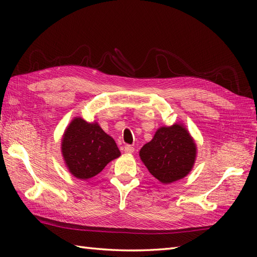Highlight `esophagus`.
<instances>
[{
    "mask_svg": "<svg viewBox=\"0 0 257 257\" xmlns=\"http://www.w3.org/2000/svg\"><path fill=\"white\" fill-rule=\"evenodd\" d=\"M123 151L125 152V154H133V152L135 151V148H134L133 146H130V145H125L123 147Z\"/></svg>",
    "mask_w": 257,
    "mask_h": 257,
    "instance_id": "1",
    "label": "esophagus"
}]
</instances>
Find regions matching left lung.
I'll return each mask as SVG.
<instances>
[{
  "label": "left lung",
  "instance_id": "8db88e82",
  "mask_svg": "<svg viewBox=\"0 0 257 257\" xmlns=\"http://www.w3.org/2000/svg\"><path fill=\"white\" fill-rule=\"evenodd\" d=\"M139 156L152 176L169 184L192 170L196 145L182 123H174L158 129L152 140L141 148Z\"/></svg>",
  "mask_w": 257,
  "mask_h": 257
}]
</instances>
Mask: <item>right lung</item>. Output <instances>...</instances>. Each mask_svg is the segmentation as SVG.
<instances>
[{"label":"right lung","instance_id":"1","mask_svg":"<svg viewBox=\"0 0 257 257\" xmlns=\"http://www.w3.org/2000/svg\"><path fill=\"white\" fill-rule=\"evenodd\" d=\"M62 155L69 172L77 179L87 180L101 172L120 156V151L97 122L76 117L63 135Z\"/></svg>","mask_w":257,"mask_h":257}]
</instances>
